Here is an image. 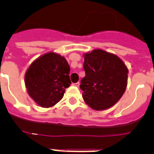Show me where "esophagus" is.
Segmentation results:
<instances>
[{
	"instance_id": "obj_1",
	"label": "esophagus",
	"mask_w": 154,
	"mask_h": 154,
	"mask_svg": "<svg viewBox=\"0 0 154 154\" xmlns=\"http://www.w3.org/2000/svg\"><path fill=\"white\" fill-rule=\"evenodd\" d=\"M73 85H74L75 86H77V87H78V86H79V85H80V82H77V83H75V84H73Z\"/></svg>"
}]
</instances>
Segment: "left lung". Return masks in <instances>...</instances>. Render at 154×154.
Instances as JSON below:
<instances>
[{"instance_id":"obj_1","label":"left lung","mask_w":154,"mask_h":154,"mask_svg":"<svg viewBox=\"0 0 154 154\" xmlns=\"http://www.w3.org/2000/svg\"><path fill=\"white\" fill-rule=\"evenodd\" d=\"M83 68L85 76L80 88L87 105L104 110L119 101L126 89L128 69L118 57L95 49L85 54Z\"/></svg>"}]
</instances>
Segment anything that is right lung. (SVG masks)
Returning <instances> with one entry per match:
<instances>
[{
	"mask_svg": "<svg viewBox=\"0 0 154 154\" xmlns=\"http://www.w3.org/2000/svg\"><path fill=\"white\" fill-rule=\"evenodd\" d=\"M70 68L65 57L49 53L31 64L25 73V86L33 101L40 106L56 105L69 87Z\"/></svg>",
	"mask_w": 154,
	"mask_h": 154,
	"instance_id": "obj_1",
	"label": "right lung"
}]
</instances>
